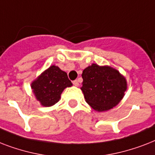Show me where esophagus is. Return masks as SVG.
I'll return each mask as SVG.
<instances>
[{"label": "esophagus", "mask_w": 155, "mask_h": 155, "mask_svg": "<svg viewBox=\"0 0 155 155\" xmlns=\"http://www.w3.org/2000/svg\"><path fill=\"white\" fill-rule=\"evenodd\" d=\"M73 84L75 85V86H79V81L77 80H75L73 81Z\"/></svg>", "instance_id": "1"}]
</instances>
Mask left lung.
<instances>
[{"label": "left lung", "mask_w": 155, "mask_h": 155, "mask_svg": "<svg viewBox=\"0 0 155 155\" xmlns=\"http://www.w3.org/2000/svg\"><path fill=\"white\" fill-rule=\"evenodd\" d=\"M82 78L81 90L86 102L98 112L117 105L127 88L125 78L110 67L92 64L83 71Z\"/></svg>", "instance_id": "obj_1"}]
</instances>
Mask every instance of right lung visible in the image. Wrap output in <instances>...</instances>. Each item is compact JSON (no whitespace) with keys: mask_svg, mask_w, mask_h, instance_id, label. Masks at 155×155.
<instances>
[{"mask_svg":"<svg viewBox=\"0 0 155 155\" xmlns=\"http://www.w3.org/2000/svg\"><path fill=\"white\" fill-rule=\"evenodd\" d=\"M71 85L67 73L56 66H51L32 83L31 87L41 104L49 107L59 101L65 87Z\"/></svg>","mask_w":155,"mask_h":155,"instance_id":"1","label":"right lung"}]
</instances>
